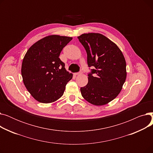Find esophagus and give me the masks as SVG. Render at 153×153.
<instances>
[{"label": "esophagus", "instance_id": "obj_1", "mask_svg": "<svg viewBox=\"0 0 153 153\" xmlns=\"http://www.w3.org/2000/svg\"><path fill=\"white\" fill-rule=\"evenodd\" d=\"M82 73V72L81 71V72H76V73H75L74 74L75 75H79V74H81Z\"/></svg>", "mask_w": 153, "mask_h": 153}]
</instances>
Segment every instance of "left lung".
I'll use <instances>...</instances> for the list:
<instances>
[{
    "label": "left lung",
    "instance_id": "8db88e82",
    "mask_svg": "<svg viewBox=\"0 0 153 153\" xmlns=\"http://www.w3.org/2000/svg\"><path fill=\"white\" fill-rule=\"evenodd\" d=\"M77 38L87 52L88 66L95 68L88 74L87 84L81 88L82 96L93 105H105L117 97L125 82L124 56L102 34L84 33Z\"/></svg>",
    "mask_w": 153,
    "mask_h": 153
}]
</instances>
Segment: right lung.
Here are the masks:
<instances>
[{"mask_svg":"<svg viewBox=\"0 0 153 153\" xmlns=\"http://www.w3.org/2000/svg\"><path fill=\"white\" fill-rule=\"evenodd\" d=\"M72 38L59 35L46 36L32 45L24 56L22 76L24 85L37 101L51 103L63 95L72 78L59 56Z\"/></svg>","mask_w":153,"mask_h":153,"instance_id":"add662e5","label":"right lung"}]
</instances>
